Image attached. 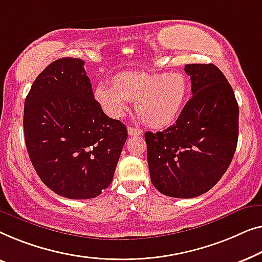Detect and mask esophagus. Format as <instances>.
<instances>
[{
	"mask_svg": "<svg viewBox=\"0 0 262 262\" xmlns=\"http://www.w3.org/2000/svg\"><path fill=\"white\" fill-rule=\"evenodd\" d=\"M142 133L141 129H139V128H134V127H128V134L130 136H136V135H140Z\"/></svg>",
	"mask_w": 262,
	"mask_h": 262,
	"instance_id": "esophagus-1",
	"label": "esophagus"
}]
</instances>
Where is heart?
I'll return each mask as SVG.
<instances>
[{"label": "heart", "mask_w": 262, "mask_h": 262, "mask_svg": "<svg viewBox=\"0 0 262 262\" xmlns=\"http://www.w3.org/2000/svg\"><path fill=\"white\" fill-rule=\"evenodd\" d=\"M190 84L182 72L122 71L112 78V86L98 85L95 97L112 117H121L129 101L149 127L165 128L179 116L186 103Z\"/></svg>", "instance_id": "heart-1"}]
</instances>
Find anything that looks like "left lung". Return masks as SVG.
<instances>
[{
  "label": "left lung",
  "mask_w": 262,
  "mask_h": 262,
  "mask_svg": "<svg viewBox=\"0 0 262 262\" xmlns=\"http://www.w3.org/2000/svg\"><path fill=\"white\" fill-rule=\"evenodd\" d=\"M192 97L173 126L146 132L147 160L156 189L193 198L216 185L229 167L238 138V104L213 64H187Z\"/></svg>",
  "instance_id": "8db88e82"
}]
</instances>
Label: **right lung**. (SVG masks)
Returning a JSON list of instances; mask_svg holds the SVG:
<instances>
[{
    "mask_svg": "<svg viewBox=\"0 0 262 262\" xmlns=\"http://www.w3.org/2000/svg\"><path fill=\"white\" fill-rule=\"evenodd\" d=\"M25 141L45 185L70 200L97 197L112 183L128 133L103 113L84 61L61 58L33 83L25 101Z\"/></svg>",
    "mask_w": 262,
    "mask_h": 262,
    "instance_id": "1",
    "label": "right lung"
}]
</instances>
